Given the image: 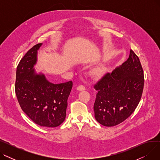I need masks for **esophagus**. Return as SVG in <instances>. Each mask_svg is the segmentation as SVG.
Masks as SVG:
<instances>
[{"mask_svg": "<svg viewBox=\"0 0 160 160\" xmlns=\"http://www.w3.org/2000/svg\"><path fill=\"white\" fill-rule=\"evenodd\" d=\"M77 90H78V91H84V90H86V88L83 86V85H80L78 87H77Z\"/></svg>", "mask_w": 160, "mask_h": 160, "instance_id": "1", "label": "esophagus"}]
</instances>
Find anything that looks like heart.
<instances>
[{"label": "heart", "mask_w": 160, "mask_h": 160, "mask_svg": "<svg viewBox=\"0 0 160 160\" xmlns=\"http://www.w3.org/2000/svg\"><path fill=\"white\" fill-rule=\"evenodd\" d=\"M95 72V74H98L100 72H99L98 71H97H97H95V72Z\"/></svg>", "instance_id": "b5f03b06"}]
</instances>
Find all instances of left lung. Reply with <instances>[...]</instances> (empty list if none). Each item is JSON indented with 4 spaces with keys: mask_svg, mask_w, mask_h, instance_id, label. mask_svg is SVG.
<instances>
[{
    "mask_svg": "<svg viewBox=\"0 0 160 160\" xmlns=\"http://www.w3.org/2000/svg\"><path fill=\"white\" fill-rule=\"evenodd\" d=\"M143 87V70L138 56L131 50L127 61L94 85L97 91L93 107L97 122L110 127L124 121L139 104Z\"/></svg>",
    "mask_w": 160,
    "mask_h": 160,
    "instance_id": "8db88e82",
    "label": "left lung"
}]
</instances>
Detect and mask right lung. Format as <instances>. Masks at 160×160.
Instances as JSON below:
<instances>
[{
    "label": "right lung",
    "instance_id": "obj_1",
    "mask_svg": "<svg viewBox=\"0 0 160 160\" xmlns=\"http://www.w3.org/2000/svg\"><path fill=\"white\" fill-rule=\"evenodd\" d=\"M41 45L32 47L19 62L15 90L22 110L33 122L41 127L54 128L65 119L72 82L54 84L48 82L43 74L35 73L33 67Z\"/></svg>",
    "mask_w": 160,
    "mask_h": 160
}]
</instances>
